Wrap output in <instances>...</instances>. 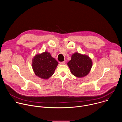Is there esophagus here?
Returning a JSON list of instances; mask_svg holds the SVG:
<instances>
[{
  "mask_svg": "<svg viewBox=\"0 0 122 122\" xmlns=\"http://www.w3.org/2000/svg\"><path fill=\"white\" fill-rule=\"evenodd\" d=\"M65 63H66V61H63V62H59V63H60L61 65H64V64H65Z\"/></svg>",
  "mask_w": 122,
  "mask_h": 122,
  "instance_id": "obj_1",
  "label": "esophagus"
}]
</instances>
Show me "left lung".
I'll return each mask as SVG.
<instances>
[{
	"label": "left lung",
	"instance_id": "1",
	"mask_svg": "<svg viewBox=\"0 0 122 122\" xmlns=\"http://www.w3.org/2000/svg\"><path fill=\"white\" fill-rule=\"evenodd\" d=\"M71 73L75 76L81 78L87 75L91 69L92 61L89 56L75 53L67 63Z\"/></svg>",
	"mask_w": 122,
	"mask_h": 122
}]
</instances>
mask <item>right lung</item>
Here are the masks:
<instances>
[{
  "mask_svg": "<svg viewBox=\"0 0 122 122\" xmlns=\"http://www.w3.org/2000/svg\"><path fill=\"white\" fill-rule=\"evenodd\" d=\"M58 64L49 53L45 51L35 56L32 60V68L37 76L43 79H48L53 75Z\"/></svg>",
  "mask_w": 122,
  "mask_h": 122,
  "instance_id": "add662e5",
  "label": "right lung"
}]
</instances>
